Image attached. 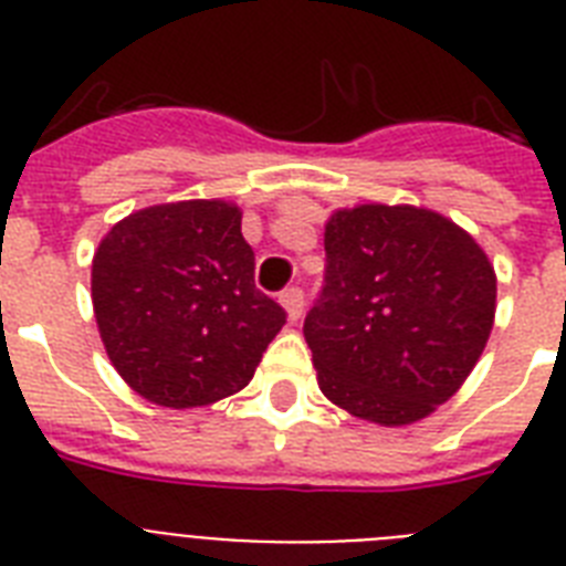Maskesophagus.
<instances>
[{
    "mask_svg": "<svg viewBox=\"0 0 566 566\" xmlns=\"http://www.w3.org/2000/svg\"><path fill=\"white\" fill-rule=\"evenodd\" d=\"M279 302H282L284 311H287V317L300 319L302 305H305V293H302V287H287V291L279 293Z\"/></svg>",
    "mask_w": 566,
    "mask_h": 566,
    "instance_id": "1",
    "label": "esophagus"
}]
</instances>
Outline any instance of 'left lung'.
I'll list each match as a JSON object with an SVG mask.
<instances>
[{
    "instance_id": "left-lung-1",
    "label": "left lung",
    "mask_w": 566,
    "mask_h": 566,
    "mask_svg": "<svg viewBox=\"0 0 566 566\" xmlns=\"http://www.w3.org/2000/svg\"><path fill=\"white\" fill-rule=\"evenodd\" d=\"M496 275L464 229L411 205H358L326 222V275L305 317L319 390L381 426L429 417L479 361Z\"/></svg>"
}]
</instances>
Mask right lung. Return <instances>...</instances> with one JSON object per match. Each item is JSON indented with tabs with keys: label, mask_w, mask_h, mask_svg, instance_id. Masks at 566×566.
<instances>
[{
	"label": "right lung",
	"mask_w": 566,
	"mask_h": 566,
	"mask_svg": "<svg viewBox=\"0 0 566 566\" xmlns=\"http://www.w3.org/2000/svg\"><path fill=\"white\" fill-rule=\"evenodd\" d=\"M91 291L111 364L164 408L243 390L287 319L255 287L240 208L220 199L128 213L93 255Z\"/></svg>",
	"instance_id": "add662e5"
}]
</instances>
